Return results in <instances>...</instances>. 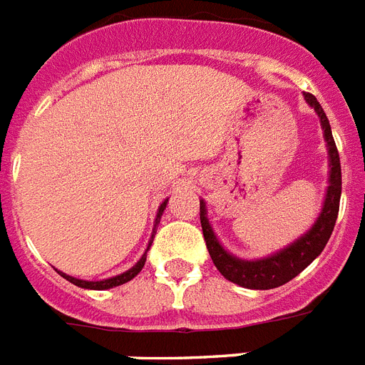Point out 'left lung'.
<instances>
[{"label": "left lung", "mask_w": 365, "mask_h": 365, "mask_svg": "<svg viewBox=\"0 0 365 365\" xmlns=\"http://www.w3.org/2000/svg\"><path fill=\"white\" fill-rule=\"evenodd\" d=\"M304 97L321 118L322 131H324V138H327L328 144V153H330V185H328L322 212L317 219V223L313 225V229L277 255H272V257L260 260H240L219 245L217 238L213 236V230L208 223V217H206V204H204V200H200V225H202L204 240H206V247H208L213 264L227 279L240 287H245V289H275V287L285 285L290 279H294L302 269L307 268L322 253L324 245L330 240L331 230L336 227L337 213H339V198H341L339 152H337L336 142L331 136L330 121L322 110V106L319 105L317 97L311 96V93H304Z\"/></svg>", "instance_id": "8db88e82"}]
</instances>
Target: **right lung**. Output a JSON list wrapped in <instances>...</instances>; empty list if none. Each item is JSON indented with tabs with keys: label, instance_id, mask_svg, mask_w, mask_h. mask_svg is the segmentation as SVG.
Segmentation results:
<instances>
[{
	"label": "right lung",
	"instance_id": "right-lung-1",
	"mask_svg": "<svg viewBox=\"0 0 365 365\" xmlns=\"http://www.w3.org/2000/svg\"><path fill=\"white\" fill-rule=\"evenodd\" d=\"M167 208V200L159 206V213H157V219H155V223H159V219H161L163 215V210ZM153 238V236H152ZM152 245V244H150ZM150 245H148V250H150ZM144 262H146V253L142 255V259L136 262L135 266H133L131 269H127L125 274H121V275H115V277H110V279H103V281H82V279H76V277H71V275L67 274H59L63 275L65 279L71 281L73 285L76 287H82V289H93V290H105V289H112V287H120L123 285V283H127V281H131L135 275H138V272H140L142 268H144Z\"/></svg>",
	"mask_w": 365,
	"mask_h": 365
}]
</instances>
